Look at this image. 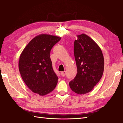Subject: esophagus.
Wrapping results in <instances>:
<instances>
[{"label": "esophagus", "mask_w": 123, "mask_h": 123, "mask_svg": "<svg viewBox=\"0 0 123 123\" xmlns=\"http://www.w3.org/2000/svg\"><path fill=\"white\" fill-rule=\"evenodd\" d=\"M61 74L62 76H64L65 75V74H66V72L65 71H63V72H61Z\"/></svg>", "instance_id": "34e87169"}]
</instances>
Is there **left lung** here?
I'll return each instance as SVG.
<instances>
[{
  "instance_id": "1",
  "label": "left lung",
  "mask_w": 123,
  "mask_h": 123,
  "mask_svg": "<svg viewBox=\"0 0 123 123\" xmlns=\"http://www.w3.org/2000/svg\"><path fill=\"white\" fill-rule=\"evenodd\" d=\"M74 43V54L77 74L69 85L74 92L84 94L91 92L103 75L104 59L101 48L89 36H77Z\"/></svg>"
}]
</instances>
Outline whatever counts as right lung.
<instances>
[{"instance_id": "right-lung-1", "label": "right lung", "mask_w": 123, "mask_h": 123, "mask_svg": "<svg viewBox=\"0 0 123 123\" xmlns=\"http://www.w3.org/2000/svg\"><path fill=\"white\" fill-rule=\"evenodd\" d=\"M61 37L41 34L28 43L20 55L19 70L25 84L33 93L44 96L51 92L58 77L52 68L50 54Z\"/></svg>"}]
</instances>
